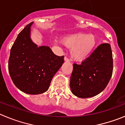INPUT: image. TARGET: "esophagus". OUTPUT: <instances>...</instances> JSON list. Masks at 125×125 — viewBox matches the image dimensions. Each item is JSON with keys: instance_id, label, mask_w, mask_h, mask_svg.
Instances as JSON below:
<instances>
[{"instance_id": "1", "label": "esophagus", "mask_w": 125, "mask_h": 125, "mask_svg": "<svg viewBox=\"0 0 125 125\" xmlns=\"http://www.w3.org/2000/svg\"><path fill=\"white\" fill-rule=\"evenodd\" d=\"M64 59L65 61H66V62L69 61V59H68V57H64Z\"/></svg>"}]
</instances>
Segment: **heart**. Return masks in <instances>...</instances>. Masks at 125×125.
<instances>
[{"mask_svg":"<svg viewBox=\"0 0 125 125\" xmlns=\"http://www.w3.org/2000/svg\"><path fill=\"white\" fill-rule=\"evenodd\" d=\"M62 44L71 49L73 59L78 61L84 60L91 54L97 44V40L93 34L78 32L69 34L62 38Z\"/></svg>","mask_w":125,"mask_h":125,"instance_id":"b5f03b06","label":"heart"}]
</instances>
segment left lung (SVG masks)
<instances>
[{
	"instance_id": "left-lung-1",
	"label": "left lung",
	"mask_w": 125,
	"mask_h": 125,
	"mask_svg": "<svg viewBox=\"0 0 125 125\" xmlns=\"http://www.w3.org/2000/svg\"><path fill=\"white\" fill-rule=\"evenodd\" d=\"M113 62L111 46L101 44L81 64H73L70 88L76 96H94L105 89L113 73Z\"/></svg>"
}]
</instances>
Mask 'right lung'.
Segmentation results:
<instances>
[{"mask_svg": "<svg viewBox=\"0 0 125 125\" xmlns=\"http://www.w3.org/2000/svg\"><path fill=\"white\" fill-rule=\"evenodd\" d=\"M32 23L19 34L11 47L8 68L18 89L38 94L49 89L53 76L64 62V56H56L48 46L37 47L32 41L30 33Z\"/></svg>", "mask_w": 125, "mask_h": 125, "instance_id": "right-lung-1", "label": "right lung"}]
</instances>
